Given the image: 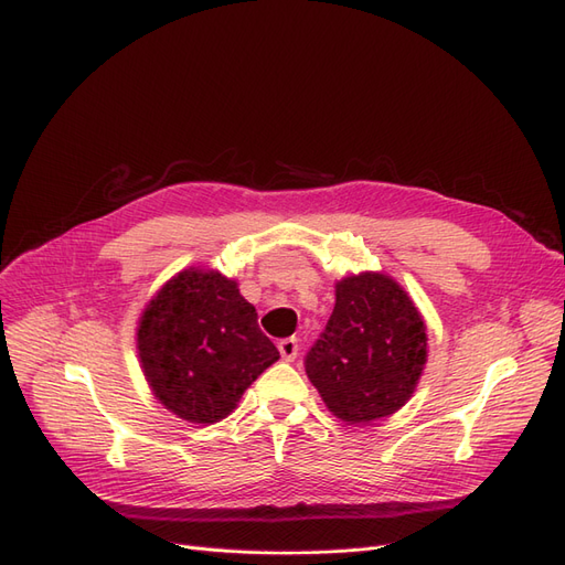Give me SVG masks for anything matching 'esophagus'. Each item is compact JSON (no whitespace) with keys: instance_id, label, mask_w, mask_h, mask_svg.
I'll use <instances>...</instances> for the list:
<instances>
[{"instance_id":"34e87169","label":"esophagus","mask_w":565,"mask_h":565,"mask_svg":"<svg viewBox=\"0 0 565 565\" xmlns=\"http://www.w3.org/2000/svg\"><path fill=\"white\" fill-rule=\"evenodd\" d=\"M277 348H279V352H281V358L286 360V362H294L296 358H298V338H281V341L277 343Z\"/></svg>"}]
</instances>
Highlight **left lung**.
<instances>
[{
    "label": "left lung",
    "instance_id": "left-lung-1",
    "mask_svg": "<svg viewBox=\"0 0 565 565\" xmlns=\"http://www.w3.org/2000/svg\"><path fill=\"white\" fill-rule=\"evenodd\" d=\"M426 358V321L409 294L388 274L360 271L335 281L333 312L305 372L335 418L372 424L407 405Z\"/></svg>",
    "mask_w": 565,
    "mask_h": 565
}]
</instances>
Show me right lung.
<instances>
[{"label":"right lung","instance_id":"1","mask_svg":"<svg viewBox=\"0 0 565 565\" xmlns=\"http://www.w3.org/2000/svg\"><path fill=\"white\" fill-rule=\"evenodd\" d=\"M137 352L153 397L196 426L230 416L279 360L238 284L205 267L177 271L158 288L137 321Z\"/></svg>","mask_w":565,"mask_h":565}]
</instances>
